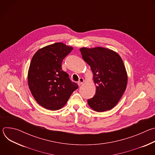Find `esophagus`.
Returning <instances> with one entry per match:
<instances>
[{"instance_id":"obj_1","label":"esophagus","mask_w":155,"mask_h":155,"mask_svg":"<svg viewBox=\"0 0 155 155\" xmlns=\"http://www.w3.org/2000/svg\"><path fill=\"white\" fill-rule=\"evenodd\" d=\"M84 81V80L83 78H79V80L78 81V85H81V84H83Z\"/></svg>"}]
</instances>
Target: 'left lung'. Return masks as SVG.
I'll return each mask as SVG.
<instances>
[{"instance_id": "obj_1", "label": "left lung", "mask_w": 155, "mask_h": 155, "mask_svg": "<svg viewBox=\"0 0 155 155\" xmlns=\"http://www.w3.org/2000/svg\"><path fill=\"white\" fill-rule=\"evenodd\" d=\"M84 61L90 65L96 86V94L87 100L94 110L102 112L113 108L126 90L127 75L120 55L102 47L80 49Z\"/></svg>"}]
</instances>
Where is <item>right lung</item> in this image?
I'll return each mask as SVG.
<instances>
[{
	"label": "right lung",
	"mask_w": 155,
	"mask_h": 155,
	"mask_svg": "<svg viewBox=\"0 0 155 155\" xmlns=\"http://www.w3.org/2000/svg\"><path fill=\"white\" fill-rule=\"evenodd\" d=\"M72 50L63 43H55L38 50L32 58L28 75L29 89L37 102L48 110L63 107L78 87L61 68Z\"/></svg>",
	"instance_id": "1"
}]
</instances>
